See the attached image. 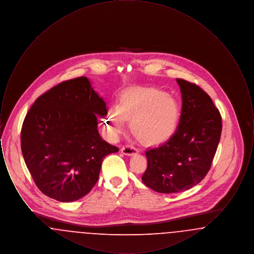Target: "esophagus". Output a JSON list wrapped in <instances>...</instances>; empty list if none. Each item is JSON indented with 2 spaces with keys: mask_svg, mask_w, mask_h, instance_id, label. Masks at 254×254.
<instances>
[{
  "mask_svg": "<svg viewBox=\"0 0 254 254\" xmlns=\"http://www.w3.org/2000/svg\"><path fill=\"white\" fill-rule=\"evenodd\" d=\"M121 151L122 153H124L126 155H133L138 152V149L136 147H134L133 145H124L122 147Z\"/></svg>",
  "mask_w": 254,
  "mask_h": 254,
  "instance_id": "esophagus-1",
  "label": "esophagus"
}]
</instances>
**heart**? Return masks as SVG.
Returning <instances> with one entry per match:
<instances>
[{"mask_svg": "<svg viewBox=\"0 0 254 254\" xmlns=\"http://www.w3.org/2000/svg\"><path fill=\"white\" fill-rule=\"evenodd\" d=\"M106 127L112 136L130 121L134 135L143 143L156 145L168 141L177 129L180 108L175 98L152 87H134L124 91L116 108L109 109Z\"/></svg>", "mask_w": 254, "mask_h": 254, "instance_id": "b5f03b06", "label": "heart"}]
</instances>
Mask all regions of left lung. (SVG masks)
Segmentation results:
<instances>
[{
	"label": "left lung",
	"mask_w": 254,
	"mask_h": 254,
	"mask_svg": "<svg viewBox=\"0 0 254 254\" xmlns=\"http://www.w3.org/2000/svg\"><path fill=\"white\" fill-rule=\"evenodd\" d=\"M179 126L169 141L145 151L147 168L142 181L160 193H177L205 178L222 132V117L199 85L183 79Z\"/></svg>",
	"instance_id": "left-lung-1"
}]
</instances>
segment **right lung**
Returning <instances> with one entry per match:
<instances>
[{"label":"right lung","mask_w":254,"mask_h":254,"mask_svg":"<svg viewBox=\"0 0 254 254\" xmlns=\"http://www.w3.org/2000/svg\"><path fill=\"white\" fill-rule=\"evenodd\" d=\"M107 114L105 101L86 77L62 82L34 102L23 123L21 147L43 193L73 202L92 190L103 159L119 151L97 128V116Z\"/></svg>","instance_id":"obj_1"}]
</instances>
